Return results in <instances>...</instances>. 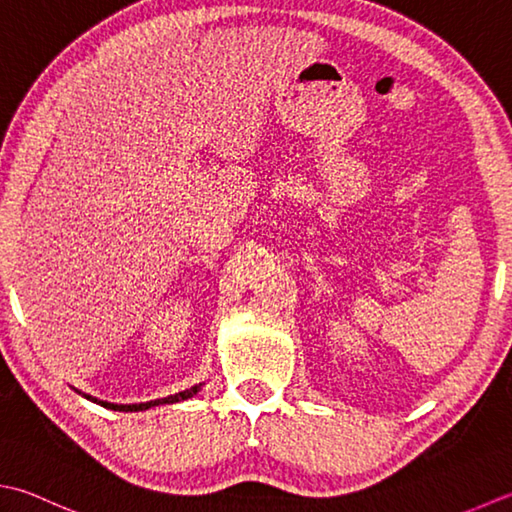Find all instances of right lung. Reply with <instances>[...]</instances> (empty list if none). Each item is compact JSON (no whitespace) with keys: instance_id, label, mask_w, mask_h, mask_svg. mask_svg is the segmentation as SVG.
Segmentation results:
<instances>
[{"instance_id":"add662e5","label":"right lung","mask_w":512,"mask_h":512,"mask_svg":"<svg viewBox=\"0 0 512 512\" xmlns=\"http://www.w3.org/2000/svg\"><path fill=\"white\" fill-rule=\"evenodd\" d=\"M202 386H204V382L190 386V388L182 390V393L168 395V397H162V399H150V402H142V404H110V402H104V399H97V397H93V395H86V393H82V390H77V388H75V390H77V393L82 395V397L90 399V402H95V404L104 406V408L119 410V413H137V410H148V408L162 406V404H177V402H182V399H190L193 395H197L199 390H202Z\"/></svg>"}]
</instances>
